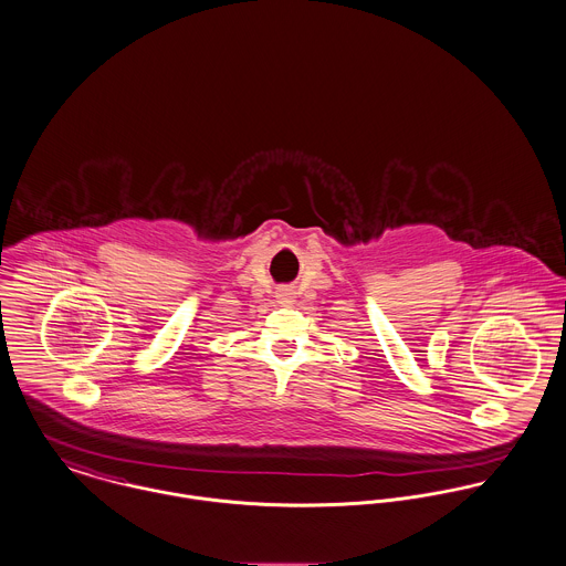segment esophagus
<instances>
[{
	"label": "esophagus",
	"instance_id": "1",
	"mask_svg": "<svg viewBox=\"0 0 566 566\" xmlns=\"http://www.w3.org/2000/svg\"><path fill=\"white\" fill-rule=\"evenodd\" d=\"M275 297H277V302H280V304H284V306H289V304L293 302V293H291V289H280Z\"/></svg>",
	"mask_w": 566,
	"mask_h": 566
}]
</instances>
